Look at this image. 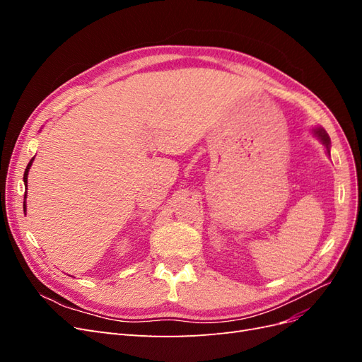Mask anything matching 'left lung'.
<instances>
[{
    "label": "left lung",
    "instance_id": "8db88e82",
    "mask_svg": "<svg viewBox=\"0 0 362 362\" xmlns=\"http://www.w3.org/2000/svg\"><path fill=\"white\" fill-rule=\"evenodd\" d=\"M313 134L322 141L326 148V154L331 157V139H329V136H327L326 131L322 127H315V128H313Z\"/></svg>",
    "mask_w": 362,
    "mask_h": 362
}]
</instances>
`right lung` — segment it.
<instances>
[{
	"instance_id": "right-lung-1",
	"label": "right lung",
	"mask_w": 362,
	"mask_h": 362,
	"mask_svg": "<svg viewBox=\"0 0 362 362\" xmlns=\"http://www.w3.org/2000/svg\"><path fill=\"white\" fill-rule=\"evenodd\" d=\"M33 160H35V157H33V158L30 160L28 166H27V169H25V172H24V184H25V185H27V180H28V170H30V168H31ZM25 198H27V192H25V194H24V211H25Z\"/></svg>"
}]
</instances>
